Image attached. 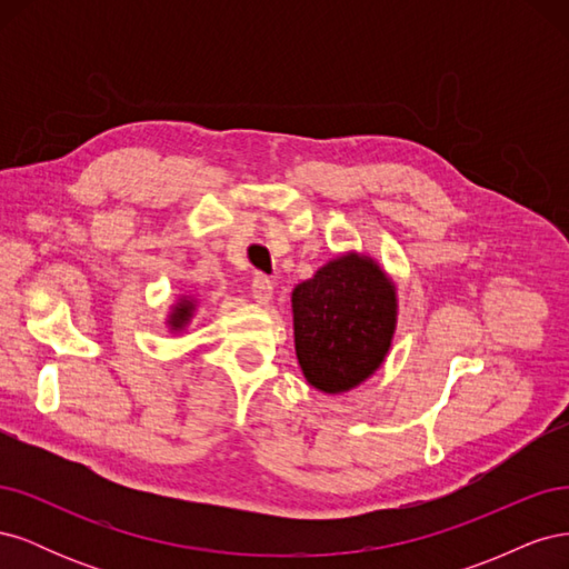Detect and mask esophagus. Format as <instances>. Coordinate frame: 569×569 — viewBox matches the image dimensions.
Returning <instances> with one entry per match:
<instances>
[{
  "instance_id": "34e87169",
  "label": "esophagus",
  "mask_w": 569,
  "mask_h": 569,
  "mask_svg": "<svg viewBox=\"0 0 569 569\" xmlns=\"http://www.w3.org/2000/svg\"><path fill=\"white\" fill-rule=\"evenodd\" d=\"M251 291H253V299L258 303H268L272 299V280L263 272H256V278L251 282Z\"/></svg>"
}]
</instances>
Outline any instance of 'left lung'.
<instances>
[{"label":"left lung","mask_w":569,"mask_h":569,"mask_svg":"<svg viewBox=\"0 0 569 569\" xmlns=\"http://www.w3.org/2000/svg\"><path fill=\"white\" fill-rule=\"evenodd\" d=\"M295 341L306 380L349 391L382 366L396 327L393 284L370 258L341 256L295 295Z\"/></svg>","instance_id":"8db88e82"}]
</instances>
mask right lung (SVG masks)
<instances>
[{"instance_id": "1", "label": "right lung", "mask_w": 569, "mask_h": 569, "mask_svg": "<svg viewBox=\"0 0 569 569\" xmlns=\"http://www.w3.org/2000/svg\"><path fill=\"white\" fill-rule=\"evenodd\" d=\"M189 316H192V303H189L187 299H182L178 306H176V313H173V327H180Z\"/></svg>"}]
</instances>
